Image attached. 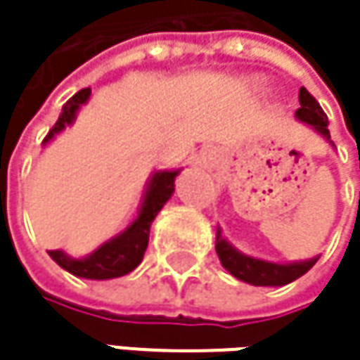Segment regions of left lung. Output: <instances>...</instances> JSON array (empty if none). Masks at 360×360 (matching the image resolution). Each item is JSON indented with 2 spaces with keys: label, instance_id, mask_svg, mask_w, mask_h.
<instances>
[{
  "label": "left lung",
  "instance_id": "left-lung-1",
  "mask_svg": "<svg viewBox=\"0 0 360 360\" xmlns=\"http://www.w3.org/2000/svg\"><path fill=\"white\" fill-rule=\"evenodd\" d=\"M300 100V108L296 110V118L311 124L317 133H321L325 139L333 146V141L329 139V129H327V114L319 106V102L302 87L298 94ZM217 254L221 264L240 281H246L250 285H285L298 277H302L309 269H313V264L319 260L317 258H309V260H298V262H269V260H260V258H252L246 256L240 250H236L223 236L221 229L217 231Z\"/></svg>",
  "mask_w": 360,
  "mask_h": 360
}]
</instances>
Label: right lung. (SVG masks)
<instances>
[{"label": "right lung", "mask_w": 360, "mask_h": 360, "mask_svg": "<svg viewBox=\"0 0 360 360\" xmlns=\"http://www.w3.org/2000/svg\"><path fill=\"white\" fill-rule=\"evenodd\" d=\"M91 89L77 91L64 106L62 114L58 116L56 124L45 135L43 143L51 141L60 131H64L68 124L75 122V116L79 108L89 100ZM179 171H158L150 177V183L143 193L141 208L137 212V219L118 236L104 242L98 250L87 254L85 258H70L62 250H49V256L68 273L83 277V279H114L131 273L143 258L148 240H150V227L160 208L169 202V198L175 191V177Z\"/></svg>", "instance_id": "obj_1"}]
</instances>
